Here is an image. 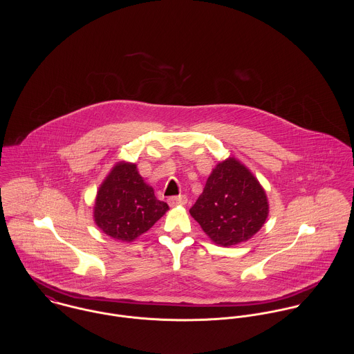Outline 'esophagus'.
<instances>
[{"label": "esophagus", "mask_w": 354, "mask_h": 354, "mask_svg": "<svg viewBox=\"0 0 354 354\" xmlns=\"http://www.w3.org/2000/svg\"><path fill=\"white\" fill-rule=\"evenodd\" d=\"M187 201H188L187 196L180 195V196H171V198H169L167 203H169L170 207H176V205H184V204H187Z\"/></svg>", "instance_id": "34e87169"}]
</instances>
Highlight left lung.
Listing matches in <instances>:
<instances>
[{
  "label": "left lung",
  "mask_w": 354,
  "mask_h": 354,
  "mask_svg": "<svg viewBox=\"0 0 354 354\" xmlns=\"http://www.w3.org/2000/svg\"><path fill=\"white\" fill-rule=\"evenodd\" d=\"M189 212L215 244L230 247L261 229L268 216V201L250 169L227 158L215 166Z\"/></svg>",
  "instance_id": "1"
}]
</instances>
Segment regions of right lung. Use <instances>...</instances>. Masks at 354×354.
<instances>
[{"label": "right lung", "mask_w": 354, "mask_h": 354, "mask_svg": "<svg viewBox=\"0 0 354 354\" xmlns=\"http://www.w3.org/2000/svg\"><path fill=\"white\" fill-rule=\"evenodd\" d=\"M167 209L169 205L156 199L136 165L122 160L111 169L98 189L94 221L104 234L131 243L151 229Z\"/></svg>", "instance_id": "1"}]
</instances>
